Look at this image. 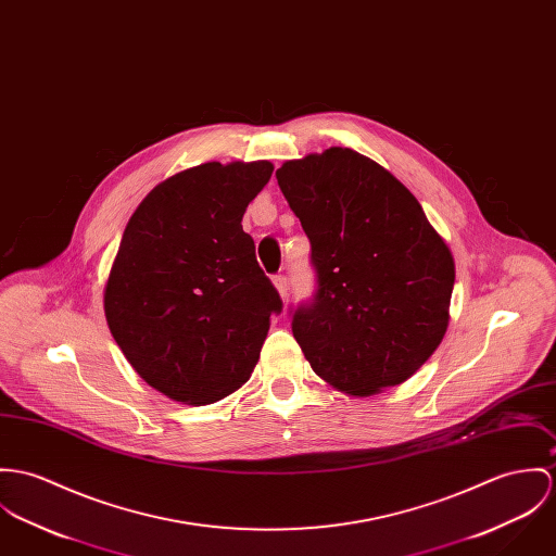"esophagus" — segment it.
I'll list each match as a JSON object with an SVG mask.
<instances>
[{"label":"esophagus","instance_id":"esophagus-1","mask_svg":"<svg viewBox=\"0 0 556 556\" xmlns=\"http://www.w3.org/2000/svg\"><path fill=\"white\" fill-rule=\"evenodd\" d=\"M271 282H274V287H276L278 295L285 300V298H287V293H289V287H287V278H285L282 274H278V276H274V278H271Z\"/></svg>","mask_w":556,"mask_h":556}]
</instances>
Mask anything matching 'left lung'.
<instances>
[{
    "mask_svg": "<svg viewBox=\"0 0 556 556\" xmlns=\"http://www.w3.org/2000/svg\"><path fill=\"white\" fill-rule=\"evenodd\" d=\"M276 178L318 274L316 302L293 314L312 369L354 397L402 384L446 336L448 244L389 169L351 149L285 161Z\"/></svg>",
    "mask_w": 556,
    "mask_h": 556,
    "instance_id": "obj_1",
    "label": "left lung"
}]
</instances>
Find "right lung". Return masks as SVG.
I'll return each mask as SVG.
<instances>
[{"label": "right lung", "instance_id": "right-lung-1", "mask_svg": "<svg viewBox=\"0 0 556 556\" xmlns=\"http://www.w3.org/2000/svg\"><path fill=\"white\" fill-rule=\"evenodd\" d=\"M269 161H210L159 182L131 214L103 287L112 338L165 397L207 405L253 374L282 302L242 229Z\"/></svg>", "mask_w": 556, "mask_h": 556}]
</instances>
